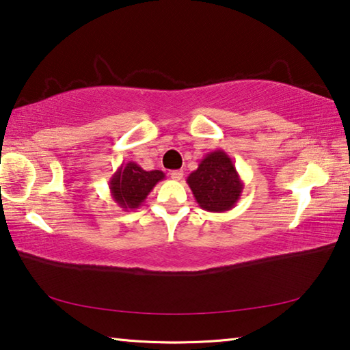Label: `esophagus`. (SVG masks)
I'll return each instance as SVG.
<instances>
[{
  "label": "esophagus",
  "instance_id": "esophagus-1",
  "mask_svg": "<svg viewBox=\"0 0 350 350\" xmlns=\"http://www.w3.org/2000/svg\"><path fill=\"white\" fill-rule=\"evenodd\" d=\"M170 176H171V179H173V180H182L183 171L182 170H174V171H171Z\"/></svg>",
  "mask_w": 350,
  "mask_h": 350
}]
</instances>
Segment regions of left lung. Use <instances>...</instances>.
I'll return each mask as SVG.
<instances>
[{
  "label": "left lung",
  "instance_id": "left-lung-1",
  "mask_svg": "<svg viewBox=\"0 0 350 350\" xmlns=\"http://www.w3.org/2000/svg\"><path fill=\"white\" fill-rule=\"evenodd\" d=\"M187 183L200 208L210 213L232 210L244 189L233 161L224 150L206 154L198 170L187 177Z\"/></svg>",
  "mask_w": 350,
  "mask_h": 350
}]
</instances>
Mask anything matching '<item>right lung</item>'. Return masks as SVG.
Wrapping results in <instances>:
<instances>
[{"instance_id":"add662e5","label":"right lung","mask_w":350,"mask_h":350,"mask_svg":"<svg viewBox=\"0 0 350 350\" xmlns=\"http://www.w3.org/2000/svg\"><path fill=\"white\" fill-rule=\"evenodd\" d=\"M163 179V171H145L135 162L122 163L109 179V191L120 208L126 211L135 210L145 202L152 188Z\"/></svg>"}]
</instances>
